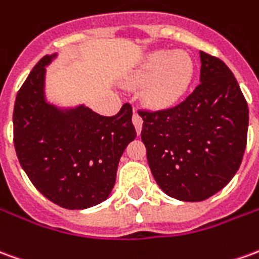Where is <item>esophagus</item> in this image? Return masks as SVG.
<instances>
[{
    "label": "esophagus",
    "instance_id": "1",
    "mask_svg": "<svg viewBox=\"0 0 259 259\" xmlns=\"http://www.w3.org/2000/svg\"><path fill=\"white\" fill-rule=\"evenodd\" d=\"M132 122H133V124H135L136 127V132L137 133H140L142 132V127H143V119L142 116L137 113V112L135 111V113H133V117H132Z\"/></svg>",
    "mask_w": 259,
    "mask_h": 259
}]
</instances>
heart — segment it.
<instances>
[{
	"mask_svg": "<svg viewBox=\"0 0 259 259\" xmlns=\"http://www.w3.org/2000/svg\"><path fill=\"white\" fill-rule=\"evenodd\" d=\"M193 77V63L185 53L155 52L133 77L135 84H146V98L153 105L167 106L184 95Z\"/></svg>",
	"mask_w": 259,
	"mask_h": 259,
	"instance_id": "heart-1",
	"label": "heart"
}]
</instances>
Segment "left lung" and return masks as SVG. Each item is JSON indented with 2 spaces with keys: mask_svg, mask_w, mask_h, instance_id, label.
Wrapping results in <instances>:
<instances>
[{
  "mask_svg": "<svg viewBox=\"0 0 259 259\" xmlns=\"http://www.w3.org/2000/svg\"><path fill=\"white\" fill-rule=\"evenodd\" d=\"M200 84L167 109H139L155 182L168 196L200 202L227 185L247 146L248 105L230 68L200 52Z\"/></svg>",
  "mask_w": 259,
  "mask_h": 259,
  "instance_id": "8db88e82",
  "label": "left lung"
}]
</instances>
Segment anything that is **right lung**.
I'll return each mask as SVG.
<instances>
[{
    "label": "right lung",
    "mask_w": 259,
    "mask_h": 259,
    "mask_svg": "<svg viewBox=\"0 0 259 259\" xmlns=\"http://www.w3.org/2000/svg\"><path fill=\"white\" fill-rule=\"evenodd\" d=\"M45 56L16 94L14 146L19 164L39 192L64 209H87L104 202L116 180L124 148L135 140L132 105L115 116L85 106L59 111L45 102Z\"/></svg>",
    "instance_id": "1"
}]
</instances>
